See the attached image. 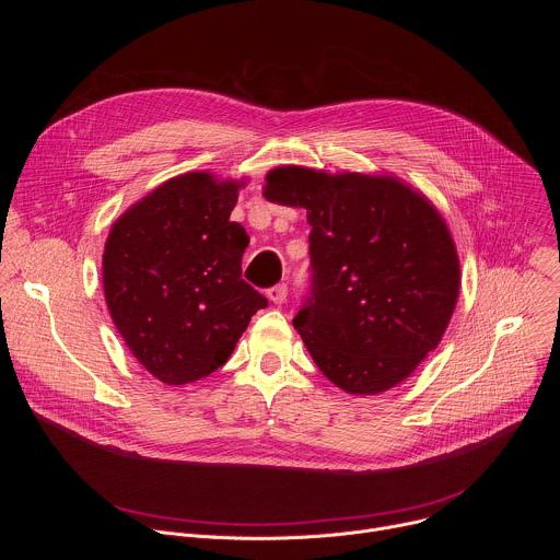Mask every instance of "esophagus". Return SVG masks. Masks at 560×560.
<instances>
[{"mask_svg": "<svg viewBox=\"0 0 560 560\" xmlns=\"http://www.w3.org/2000/svg\"><path fill=\"white\" fill-rule=\"evenodd\" d=\"M268 299H270L272 303H277V305L285 303V299H288V285H285V283L272 285V288L268 290Z\"/></svg>", "mask_w": 560, "mask_h": 560, "instance_id": "34e87169", "label": "esophagus"}]
</instances>
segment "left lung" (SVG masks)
Masks as SVG:
<instances>
[{
	"instance_id": "1",
	"label": "left lung",
	"mask_w": 560,
	"mask_h": 560,
	"mask_svg": "<svg viewBox=\"0 0 560 560\" xmlns=\"http://www.w3.org/2000/svg\"><path fill=\"white\" fill-rule=\"evenodd\" d=\"M264 197L305 208L312 285L294 328L348 394H381L432 352L456 307L460 266L445 219L389 175L279 166Z\"/></svg>"
}]
</instances>
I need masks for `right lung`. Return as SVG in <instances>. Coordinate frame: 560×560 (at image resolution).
<instances>
[{
  "instance_id": "right-lung-1",
  "label": "right lung",
  "mask_w": 560,
  "mask_h": 560,
  "mask_svg": "<svg viewBox=\"0 0 560 560\" xmlns=\"http://www.w3.org/2000/svg\"><path fill=\"white\" fill-rule=\"evenodd\" d=\"M246 182L186 173L130 206L104 248V294L135 359L162 383L221 368L268 299L242 279L250 244L230 221Z\"/></svg>"
}]
</instances>
